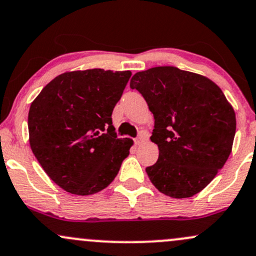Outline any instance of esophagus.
<instances>
[{
    "label": "esophagus",
    "instance_id": "34e87169",
    "mask_svg": "<svg viewBox=\"0 0 256 256\" xmlns=\"http://www.w3.org/2000/svg\"><path fill=\"white\" fill-rule=\"evenodd\" d=\"M146 140H147V136H146L144 134H140V136L134 138V143H136L137 146H140V144H142Z\"/></svg>",
    "mask_w": 256,
    "mask_h": 256
}]
</instances>
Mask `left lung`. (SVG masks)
<instances>
[{"label": "left lung", "instance_id": "1", "mask_svg": "<svg viewBox=\"0 0 256 256\" xmlns=\"http://www.w3.org/2000/svg\"><path fill=\"white\" fill-rule=\"evenodd\" d=\"M154 116L159 158L146 168L159 192L188 198L204 190L232 150L236 114L212 80L176 66L136 72L130 81Z\"/></svg>", "mask_w": 256, "mask_h": 256}]
</instances>
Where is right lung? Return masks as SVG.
<instances>
[{"label":"right lung","instance_id":"add662e5","mask_svg":"<svg viewBox=\"0 0 256 256\" xmlns=\"http://www.w3.org/2000/svg\"><path fill=\"white\" fill-rule=\"evenodd\" d=\"M131 72L88 69L58 75L30 106L29 142L53 182L90 196L119 172L134 141L118 138L112 122Z\"/></svg>","mask_w":256,"mask_h":256}]
</instances>
